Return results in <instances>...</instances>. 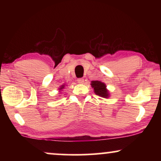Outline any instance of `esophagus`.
<instances>
[{
	"mask_svg": "<svg viewBox=\"0 0 161 161\" xmlns=\"http://www.w3.org/2000/svg\"><path fill=\"white\" fill-rule=\"evenodd\" d=\"M78 83H80V84H83V83H84V79H83V78H78Z\"/></svg>",
	"mask_w": 161,
	"mask_h": 161,
	"instance_id": "34e87169",
	"label": "esophagus"
}]
</instances>
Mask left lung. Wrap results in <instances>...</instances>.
<instances>
[{
  "instance_id": "1",
  "label": "left lung",
  "mask_w": 161,
  "mask_h": 161,
  "mask_svg": "<svg viewBox=\"0 0 161 161\" xmlns=\"http://www.w3.org/2000/svg\"><path fill=\"white\" fill-rule=\"evenodd\" d=\"M92 87L94 89V92L97 95L103 98H108L110 97L109 91L107 89V86L105 83L99 80H92L91 82Z\"/></svg>"
}]
</instances>
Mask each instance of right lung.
Returning a JSON list of instances; mask_svg holds the SVG:
<instances>
[{
    "instance_id": "add662e5",
    "label": "right lung",
    "mask_w": 161,
    "mask_h": 161,
    "mask_svg": "<svg viewBox=\"0 0 161 161\" xmlns=\"http://www.w3.org/2000/svg\"><path fill=\"white\" fill-rule=\"evenodd\" d=\"M65 84H63V85H61V86L60 87H59L58 88V90H59V92H61V91H62V90L64 89V87H65Z\"/></svg>"
}]
</instances>
